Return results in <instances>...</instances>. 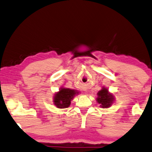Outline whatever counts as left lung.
Masks as SVG:
<instances>
[{"label": "left lung", "mask_w": 152, "mask_h": 152, "mask_svg": "<svg viewBox=\"0 0 152 152\" xmlns=\"http://www.w3.org/2000/svg\"><path fill=\"white\" fill-rule=\"evenodd\" d=\"M98 97H97V101L102 108H108L112 104L114 97L112 95L108 93V89L103 88L97 93Z\"/></svg>", "instance_id": "obj_1"}]
</instances>
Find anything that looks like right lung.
I'll return each mask as SVG.
<instances>
[{"mask_svg": "<svg viewBox=\"0 0 152 152\" xmlns=\"http://www.w3.org/2000/svg\"><path fill=\"white\" fill-rule=\"evenodd\" d=\"M76 94H79V92L76 90L62 88L54 97V103L59 108H68L71 105V100Z\"/></svg>", "mask_w": 152, "mask_h": 152, "instance_id": "add662e5", "label": "right lung"}]
</instances>
